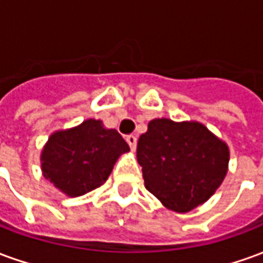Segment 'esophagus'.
Here are the masks:
<instances>
[{"mask_svg":"<svg viewBox=\"0 0 263 263\" xmlns=\"http://www.w3.org/2000/svg\"><path fill=\"white\" fill-rule=\"evenodd\" d=\"M126 142H128V145H129L131 151H135V149H137V137H134V135H128V137H126Z\"/></svg>","mask_w":263,"mask_h":263,"instance_id":"1","label":"esophagus"}]
</instances>
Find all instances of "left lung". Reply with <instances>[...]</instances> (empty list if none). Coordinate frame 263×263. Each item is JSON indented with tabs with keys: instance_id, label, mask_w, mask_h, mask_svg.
Wrapping results in <instances>:
<instances>
[{
	"instance_id": "8db88e82",
	"label": "left lung",
	"mask_w": 263,
	"mask_h": 263,
	"mask_svg": "<svg viewBox=\"0 0 263 263\" xmlns=\"http://www.w3.org/2000/svg\"><path fill=\"white\" fill-rule=\"evenodd\" d=\"M137 159L145 187L162 205L189 213L224 182L230 148L201 122L155 118L139 137Z\"/></svg>"
}]
</instances>
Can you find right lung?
Returning <instances> with one entry per match:
<instances>
[{
    "mask_svg": "<svg viewBox=\"0 0 263 263\" xmlns=\"http://www.w3.org/2000/svg\"><path fill=\"white\" fill-rule=\"evenodd\" d=\"M128 143L103 121L88 118L80 125L54 131L41 152L45 179L67 197H79L100 187L112 172Z\"/></svg>",
    "mask_w": 263,
    "mask_h": 263,
    "instance_id": "add662e5",
    "label": "right lung"
}]
</instances>
